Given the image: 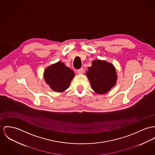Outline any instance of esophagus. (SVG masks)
Instances as JSON below:
<instances>
[{"instance_id": "esophagus-1", "label": "esophagus", "mask_w": 155, "mask_h": 155, "mask_svg": "<svg viewBox=\"0 0 155 155\" xmlns=\"http://www.w3.org/2000/svg\"><path fill=\"white\" fill-rule=\"evenodd\" d=\"M77 72H78V74H82V73H83L84 72V69L83 68H81L80 69H79V70H77Z\"/></svg>"}]
</instances>
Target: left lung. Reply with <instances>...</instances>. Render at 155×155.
I'll list each match as a JSON object with an SVG mask.
<instances>
[{
    "label": "left lung",
    "mask_w": 155,
    "mask_h": 155,
    "mask_svg": "<svg viewBox=\"0 0 155 155\" xmlns=\"http://www.w3.org/2000/svg\"><path fill=\"white\" fill-rule=\"evenodd\" d=\"M87 76L96 93H106L116 83L117 75L114 67L105 61L95 60L88 67Z\"/></svg>",
    "instance_id": "obj_1"
}]
</instances>
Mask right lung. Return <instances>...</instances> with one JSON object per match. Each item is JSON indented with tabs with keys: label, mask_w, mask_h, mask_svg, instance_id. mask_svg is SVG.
Returning a JSON list of instances; mask_svg holds the SVG:
<instances>
[{
	"label": "right lung",
	"mask_w": 155,
	"mask_h": 155,
	"mask_svg": "<svg viewBox=\"0 0 155 155\" xmlns=\"http://www.w3.org/2000/svg\"><path fill=\"white\" fill-rule=\"evenodd\" d=\"M74 75V72L61 62L49 66L44 72L46 83L57 92H62L67 89Z\"/></svg>",
	"instance_id": "right-lung-1"
}]
</instances>
